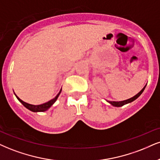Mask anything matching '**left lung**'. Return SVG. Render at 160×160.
Listing matches in <instances>:
<instances>
[{
	"instance_id": "obj_1",
	"label": "left lung",
	"mask_w": 160,
	"mask_h": 160,
	"mask_svg": "<svg viewBox=\"0 0 160 160\" xmlns=\"http://www.w3.org/2000/svg\"><path fill=\"white\" fill-rule=\"evenodd\" d=\"M145 87H146V86L144 87L143 89L141 91L139 92V93H137V95L133 96V97H132V98H129V99L125 100V101H122V102H110V101H108V102H109L110 104H111L112 105H113V106H115V107H121V106L125 105V104H128V103H130V102H132L133 101H134L135 99H137V98L138 97H139V96H140L142 93V92L144 91V90H145Z\"/></svg>"
}]
</instances>
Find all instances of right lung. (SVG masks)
Masks as SVG:
<instances>
[{
    "mask_svg": "<svg viewBox=\"0 0 160 160\" xmlns=\"http://www.w3.org/2000/svg\"><path fill=\"white\" fill-rule=\"evenodd\" d=\"M61 92H62V89H61L60 92L58 93V95H57L54 98H52V99L50 100V101L46 102V103L42 104H39V105H33V104L27 103V102H24L21 99H20V98L18 97L16 95L15 96H16L18 99L19 100V102H21V104H22L25 108H27V109H29V110H31V111H32V112H43V111H46L47 110H48L49 108H50L51 106H52V104L56 102L57 98H58V97L59 94L61 93Z\"/></svg>",
    "mask_w": 160,
    "mask_h": 160,
    "instance_id": "obj_1",
    "label": "right lung"
}]
</instances>
